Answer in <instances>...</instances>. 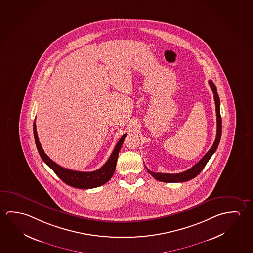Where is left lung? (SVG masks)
Instances as JSON below:
<instances>
[{"label":"left lung","instance_id":"8db88e82","mask_svg":"<svg viewBox=\"0 0 253 253\" xmlns=\"http://www.w3.org/2000/svg\"><path fill=\"white\" fill-rule=\"evenodd\" d=\"M209 84L211 87V91L213 92V98H214V101H215V109H216V119H217V133H216V138L213 145H211L210 150L207 152L205 156H204L198 163H196L194 166L191 168L190 169L186 170L182 173H178V174H165V173H154L150 171L146 167L147 172L149 173L153 178L156 179L158 181L164 182H187L191 179H193L196 177L198 174L202 171L205 166L207 165V162L210 160L211 155L215 153L216 149L219 145V140L221 137V117H220V112H219V98L217 92V89L214 85L213 82L211 80H209Z\"/></svg>","mask_w":253,"mask_h":253}]
</instances>
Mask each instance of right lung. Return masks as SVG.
I'll return each instance as SVG.
<instances>
[{
    "label": "right lung",
    "mask_w": 253,
    "mask_h": 253,
    "mask_svg": "<svg viewBox=\"0 0 253 253\" xmlns=\"http://www.w3.org/2000/svg\"><path fill=\"white\" fill-rule=\"evenodd\" d=\"M34 134L38 152L40 153L43 162H45L46 165L58 175L59 178L62 180V182H65L70 186L79 188V189H92L96 187L101 186L111 179L116 170V162H117V158H118L121 147L123 145L125 137L127 136V134H125L123 137H121L113 150L110 157L108 158L107 162L100 169L92 172H79V171L68 169L59 166L58 164L53 162L46 155L44 150L42 149V145L39 141L35 122L34 123Z\"/></svg>",
    "instance_id": "1"
}]
</instances>
